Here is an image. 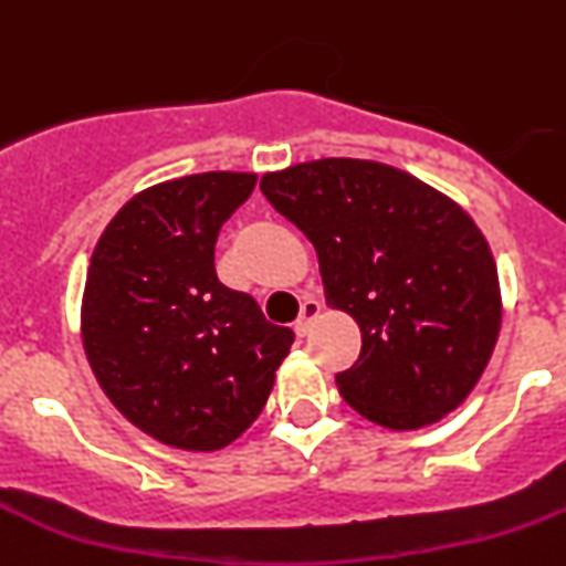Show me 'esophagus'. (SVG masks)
I'll list each match as a JSON object with an SVG mask.
<instances>
[{
  "mask_svg": "<svg viewBox=\"0 0 566 566\" xmlns=\"http://www.w3.org/2000/svg\"><path fill=\"white\" fill-rule=\"evenodd\" d=\"M321 315V301L318 298H304L301 301V315H298V321H295V335L298 337H304L310 332V326H313V321L318 318Z\"/></svg>",
  "mask_w": 566,
  "mask_h": 566,
  "instance_id": "obj_1",
  "label": "esophagus"
}]
</instances>
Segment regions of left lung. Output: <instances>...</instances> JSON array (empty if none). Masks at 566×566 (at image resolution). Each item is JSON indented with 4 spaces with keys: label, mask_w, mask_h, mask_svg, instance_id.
<instances>
[{
    "label": "left lung",
    "mask_w": 566,
    "mask_h": 566,
    "mask_svg": "<svg viewBox=\"0 0 566 566\" xmlns=\"http://www.w3.org/2000/svg\"><path fill=\"white\" fill-rule=\"evenodd\" d=\"M268 203L318 251L326 304L363 332L340 396L390 430L469 396L500 335L497 268L461 206L388 164L321 158L268 172Z\"/></svg>",
    "instance_id": "1"
}]
</instances>
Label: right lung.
I'll return each instance as SVG.
<instances>
[{
    "instance_id": "1",
    "label": "right lung",
    "mask_w": 566,
    "mask_h": 566,
    "mask_svg": "<svg viewBox=\"0 0 566 566\" xmlns=\"http://www.w3.org/2000/svg\"><path fill=\"white\" fill-rule=\"evenodd\" d=\"M256 176L200 172L116 211L92 253L83 346L99 388L147 436L211 452L253 424L293 329L226 287L214 242Z\"/></svg>"
}]
</instances>
